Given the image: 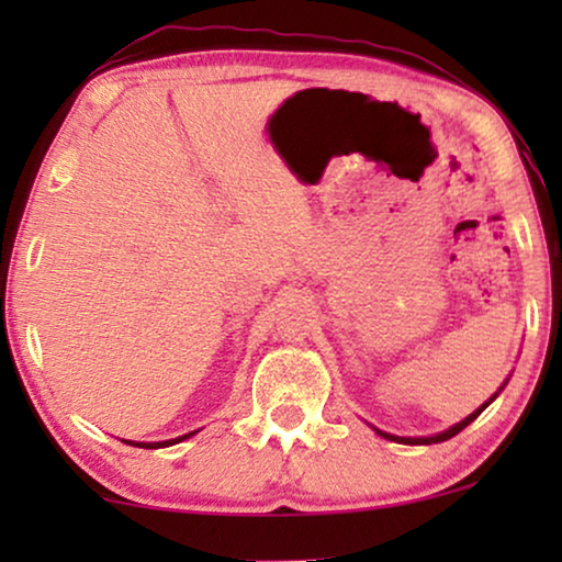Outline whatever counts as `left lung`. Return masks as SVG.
<instances>
[{"mask_svg":"<svg viewBox=\"0 0 562 562\" xmlns=\"http://www.w3.org/2000/svg\"><path fill=\"white\" fill-rule=\"evenodd\" d=\"M506 383H509V379H506L504 383H502V386H498V391H496V394L494 396H491L488 398V402H483L481 406H479V409H475L473 414H468V417L465 419H460L458 422V425H452V427H448V429H445V432H437V435H429V437H398V435H391V432H383V429H375V432H379L381 437H386V440H391V442H402V445H432V442H445V440H450V437H456L458 432H460V429H465L468 425H471V422L475 419V417H479V414L483 412V409H486V406L491 404V402H494V398L498 396V394H502V391H504V386H506Z\"/></svg>","mask_w":562,"mask_h":562,"instance_id":"8db88e82","label":"left lung"}]
</instances>
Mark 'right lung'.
<instances>
[{
	"label": "right lung",
	"instance_id": "1",
	"mask_svg": "<svg viewBox=\"0 0 562 562\" xmlns=\"http://www.w3.org/2000/svg\"><path fill=\"white\" fill-rule=\"evenodd\" d=\"M196 432H199V429H194V432H189V435H181V437H176V440H164V442H135V440H122V442L133 445V448H145V450H158V448H168V445H176V442L187 440V437H191V435H196Z\"/></svg>",
	"mask_w": 562,
	"mask_h": 562
}]
</instances>
